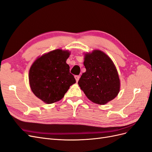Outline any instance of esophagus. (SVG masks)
Here are the masks:
<instances>
[{
    "label": "esophagus",
    "mask_w": 152,
    "mask_h": 152,
    "mask_svg": "<svg viewBox=\"0 0 152 152\" xmlns=\"http://www.w3.org/2000/svg\"><path fill=\"white\" fill-rule=\"evenodd\" d=\"M79 78H80V77H79V75H75V79L76 81H77V82L78 81H79Z\"/></svg>",
    "instance_id": "34e87169"
}]
</instances>
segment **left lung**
<instances>
[{"mask_svg":"<svg viewBox=\"0 0 152 152\" xmlns=\"http://www.w3.org/2000/svg\"><path fill=\"white\" fill-rule=\"evenodd\" d=\"M82 73L78 84L92 102L103 105L116 98L121 89V81L114 63L102 50L94 49L84 53Z\"/></svg>","mask_w":152,"mask_h":152,"instance_id":"left-lung-1","label":"left lung"}]
</instances>
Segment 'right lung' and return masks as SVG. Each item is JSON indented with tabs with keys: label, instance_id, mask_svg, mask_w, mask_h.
<instances>
[{
	"label": "right lung",
	"instance_id": "right-lung-1",
	"mask_svg": "<svg viewBox=\"0 0 152 152\" xmlns=\"http://www.w3.org/2000/svg\"><path fill=\"white\" fill-rule=\"evenodd\" d=\"M68 50L57 49L39 56L32 63L28 73L31 91L45 103L61 100L76 80L70 73L66 59Z\"/></svg>",
	"mask_w": 152,
	"mask_h": 152
}]
</instances>
